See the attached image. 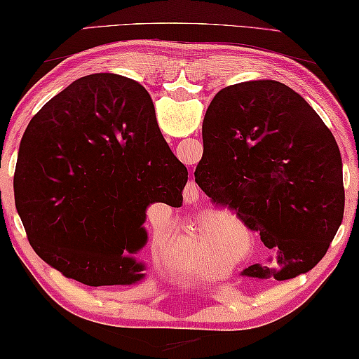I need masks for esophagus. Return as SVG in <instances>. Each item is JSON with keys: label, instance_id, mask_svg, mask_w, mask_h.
<instances>
[{"label": "esophagus", "instance_id": "34e87169", "mask_svg": "<svg viewBox=\"0 0 359 359\" xmlns=\"http://www.w3.org/2000/svg\"><path fill=\"white\" fill-rule=\"evenodd\" d=\"M184 204H194L199 199V186L196 183H188L183 191Z\"/></svg>", "mask_w": 359, "mask_h": 359}]
</instances>
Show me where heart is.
Instances as JSON below:
<instances>
[{
  "label": "heart",
  "instance_id": "heart-1",
  "mask_svg": "<svg viewBox=\"0 0 359 359\" xmlns=\"http://www.w3.org/2000/svg\"><path fill=\"white\" fill-rule=\"evenodd\" d=\"M212 235V231H205V233H202V235L199 236V241H205V240H209V236Z\"/></svg>",
  "mask_w": 359,
  "mask_h": 359
}]
</instances>
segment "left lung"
Instances as JSON below:
<instances>
[{
    "instance_id": "8db88e82",
    "label": "left lung",
    "mask_w": 359,
    "mask_h": 359,
    "mask_svg": "<svg viewBox=\"0 0 359 359\" xmlns=\"http://www.w3.org/2000/svg\"><path fill=\"white\" fill-rule=\"evenodd\" d=\"M204 154L194 176L275 252V269L244 275L290 280L325 256L344 220L340 149L313 107L277 81L222 89L202 123Z\"/></svg>"
}]
</instances>
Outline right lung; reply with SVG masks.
<instances>
[{
  "label": "right lung",
  "instance_id": "add662e5",
  "mask_svg": "<svg viewBox=\"0 0 359 359\" xmlns=\"http://www.w3.org/2000/svg\"><path fill=\"white\" fill-rule=\"evenodd\" d=\"M188 170L160 133L149 92L128 77H81L30 119L14 173L30 246L66 278L131 285L145 209L181 207Z\"/></svg>",
  "mask_w": 359,
  "mask_h": 359
}]
</instances>
